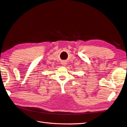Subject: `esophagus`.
Masks as SVG:
<instances>
[{"label":"esophagus","instance_id":"esophagus-1","mask_svg":"<svg viewBox=\"0 0 127 127\" xmlns=\"http://www.w3.org/2000/svg\"><path fill=\"white\" fill-rule=\"evenodd\" d=\"M62 65H65L66 64L65 63V62H62Z\"/></svg>","mask_w":127,"mask_h":127}]
</instances>
